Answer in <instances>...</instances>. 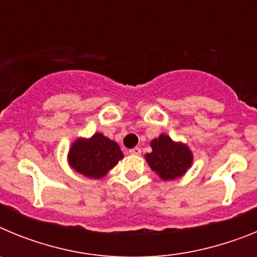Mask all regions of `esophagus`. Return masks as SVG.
Listing matches in <instances>:
<instances>
[{
	"instance_id": "34e87169",
	"label": "esophagus",
	"mask_w": 257,
	"mask_h": 257,
	"mask_svg": "<svg viewBox=\"0 0 257 257\" xmlns=\"http://www.w3.org/2000/svg\"><path fill=\"white\" fill-rule=\"evenodd\" d=\"M128 153L133 154V156H140V154H142V149L138 148V147H135V148L130 149V151H128Z\"/></svg>"
}]
</instances>
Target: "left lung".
I'll use <instances>...</instances> for the list:
<instances>
[{
  "label": "left lung",
  "mask_w": 257,
  "mask_h": 257,
  "mask_svg": "<svg viewBox=\"0 0 257 257\" xmlns=\"http://www.w3.org/2000/svg\"><path fill=\"white\" fill-rule=\"evenodd\" d=\"M152 153L145 156L147 162L163 180H174L183 176L192 166L193 154L185 144L172 142L167 135L152 140Z\"/></svg>",
  "instance_id": "8db88e82"
}]
</instances>
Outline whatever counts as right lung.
I'll list each match as a JSON object with an SVG mask.
<instances>
[{
  "label": "right lung",
  "instance_id": "obj_1",
  "mask_svg": "<svg viewBox=\"0 0 257 257\" xmlns=\"http://www.w3.org/2000/svg\"><path fill=\"white\" fill-rule=\"evenodd\" d=\"M123 158L119 145L103 134L90 139H78L69 149L68 161L72 169L91 179H100Z\"/></svg>",
  "mask_w": 257,
  "mask_h": 257
}]
</instances>
